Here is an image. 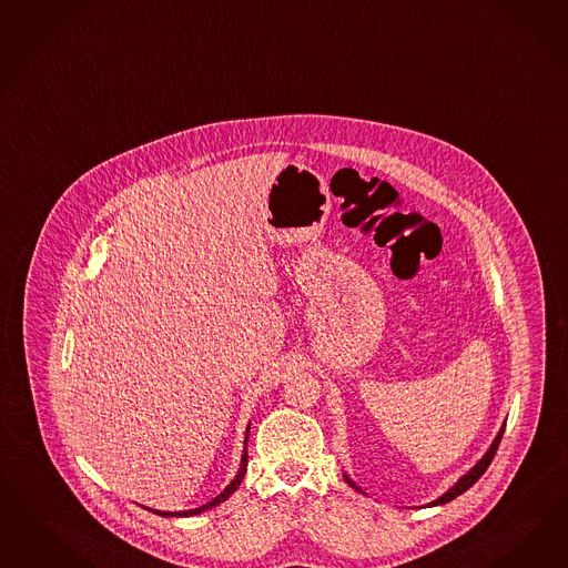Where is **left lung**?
Segmentation results:
<instances>
[{
    "label": "left lung",
    "instance_id": "obj_1",
    "mask_svg": "<svg viewBox=\"0 0 568 568\" xmlns=\"http://www.w3.org/2000/svg\"><path fill=\"white\" fill-rule=\"evenodd\" d=\"M503 434H505V424H503V428H500V432H498V436L494 438V443H491L490 450L481 457V459L477 460L476 465L465 474V476L460 477L459 481L450 488V490L445 491L440 498H436L434 503H429L428 506H436V505H446V503H450V500H455L457 496H460L463 491L469 490L474 484H476L477 479L479 477L484 476L486 474V469L490 467L491 459H494V455H496V450H498V445H500V440H503ZM345 481L352 486V488H355L357 491L359 488L353 484L352 479L349 477L345 476Z\"/></svg>",
    "mask_w": 568,
    "mask_h": 568
}]
</instances>
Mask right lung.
I'll list each match as a JSON object with an SVG mask.
<instances>
[{"label":"right lung","mask_w":568,"mask_h":568,"mask_svg":"<svg viewBox=\"0 0 568 568\" xmlns=\"http://www.w3.org/2000/svg\"><path fill=\"white\" fill-rule=\"evenodd\" d=\"M247 432H250V426L245 429V440H244V455H242V465H240V471H237V476L235 479L231 481L230 486L225 488V490L221 491L216 498H213L211 503H206V505L199 506V508H192V510H180V513H165V510H153L156 515H161V517H192V515H200V513H204V510H209V508H213V506L221 505L223 500H227L233 491L237 490V486L242 484V479L245 476V467H247Z\"/></svg>","instance_id":"1"}]
</instances>
